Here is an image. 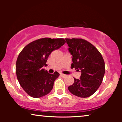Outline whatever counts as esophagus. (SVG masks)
Listing matches in <instances>:
<instances>
[{
  "instance_id": "34e87169",
  "label": "esophagus",
  "mask_w": 122,
  "mask_h": 122,
  "mask_svg": "<svg viewBox=\"0 0 122 122\" xmlns=\"http://www.w3.org/2000/svg\"><path fill=\"white\" fill-rule=\"evenodd\" d=\"M60 76H61L62 77H63V78L65 77L66 76L65 75H64V74H63V73H60Z\"/></svg>"
}]
</instances>
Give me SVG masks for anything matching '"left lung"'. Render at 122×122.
I'll return each mask as SVG.
<instances>
[{
	"label": "left lung",
	"instance_id": "8db88e82",
	"mask_svg": "<svg viewBox=\"0 0 122 122\" xmlns=\"http://www.w3.org/2000/svg\"><path fill=\"white\" fill-rule=\"evenodd\" d=\"M72 56L71 68L81 72L80 79L68 87L69 92L80 97H88L97 91L105 73V63L101 53L93 45L81 38H65Z\"/></svg>",
	"mask_w": 122,
	"mask_h": 122
}]
</instances>
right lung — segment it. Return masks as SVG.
<instances>
[{
  "label": "right lung",
  "mask_w": 122,
  "mask_h": 122,
  "mask_svg": "<svg viewBox=\"0 0 122 122\" xmlns=\"http://www.w3.org/2000/svg\"><path fill=\"white\" fill-rule=\"evenodd\" d=\"M66 42L64 38H43L29 43L20 51L16 62L18 81L31 97L38 98L48 94L53 89L55 80L60 74H50L42 69L53 50Z\"/></svg>",
  "instance_id": "add662e5"
}]
</instances>
